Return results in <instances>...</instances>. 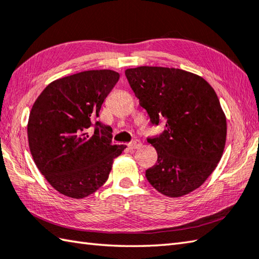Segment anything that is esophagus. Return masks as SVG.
<instances>
[{
    "label": "esophagus",
    "instance_id": "1",
    "mask_svg": "<svg viewBox=\"0 0 259 259\" xmlns=\"http://www.w3.org/2000/svg\"><path fill=\"white\" fill-rule=\"evenodd\" d=\"M140 146H141V143H140V140H138V139H136V140L133 141V143L128 144V147L130 149H137V148H139Z\"/></svg>",
    "mask_w": 259,
    "mask_h": 259
}]
</instances>
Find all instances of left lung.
Returning a JSON list of instances; mask_svg holds the SVG:
<instances>
[{
	"instance_id": "1",
	"label": "left lung",
	"mask_w": 259,
	"mask_h": 259,
	"mask_svg": "<svg viewBox=\"0 0 259 259\" xmlns=\"http://www.w3.org/2000/svg\"><path fill=\"white\" fill-rule=\"evenodd\" d=\"M126 79L150 122L166 121L163 134L148 138L158 155L146 177L159 193L179 197L206 181L225 150L227 120L212 86L179 68L140 66Z\"/></svg>"
}]
</instances>
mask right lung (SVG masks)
<instances>
[{
	"label": "right lung",
	"mask_w": 259,
	"mask_h": 259,
	"mask_svg": "<svg viewBox=\"0 0 259 259\" xmlns=\"http://www.w3.org/2000/svg\"><path fill=\"white\" fill-rule=\"evenodd\" d=\"M119 77L110 69L66 76L50 83L33 103L29 148L40 173L59 193L73 199L94 193L125 148L112 145V129L95 121Z\"/></svg>",
	"instance_id": "right-lung-1"
}]
</instances>
